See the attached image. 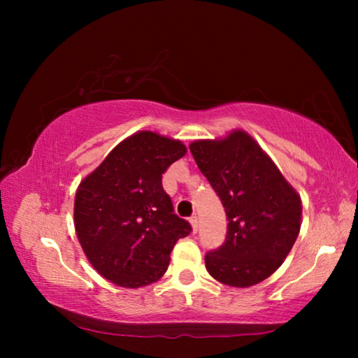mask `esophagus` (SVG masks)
I'll list each match as a JSON object with an SVG mask.
<instances>
[{"label": "esophagus", "mask_w": 358, "mask_h": 358, "mask_svg": "<svg viewBox=\"0 0 358 358\" xmlns=\"http://www.w3.org/2000/svg\"><path fill=\"white\" fill-rule=\"evenodd\" d=\"M189 222H191V226H192V232L196 234L197 230H199V217H197L196 215H192V216L189 217Z\"/></svg>", "instance_id": "obj_1"}]
</instances>
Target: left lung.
<instances>
[{
  "mask_svg": "<svg viewBox=\"0 0 358 358\" xmlns=\"http://www.w3.org/2000/svg\"><path fill=\"white\" fill-rule=\"evenodd\" d=\"M227 216V235L205 254L208 273L232 287H250L280 268L301 226L300 196L245 131L189 145Z\"/></svg>",
  "mask_w": 358,
  "mask_h": 358,
  "instance_id": "obj_1",
  "label": "left lung"
}]
</instances>
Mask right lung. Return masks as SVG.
<instances>
[{
  "instance_id": "obj_1",
  "label": "right lung",
  "mask_w": 358,
  "mask_h": 358,
  "mask_svg": "<svg viewBox=\"0 0 358 358\" xmlns=\"http://www.w3.org/2000/svg\"><path fill=\"white\" fill-rule=\"evenodd\" d=\"M186 155L180 141L141 131L115 147L76 192L77 238L101 276L142 287L166 273L191 224L173 213L162 173Z\"/></svg>"
}]
</instances>
